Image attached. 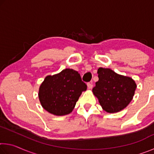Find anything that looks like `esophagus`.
I'll use <instances>...</instances> for the list:
<instances>
[{"label":"esophagus","instance_id":"esophagus-1","mask_svg":"<svg viewBox=\"0 0 154 154\" xmlns=\"http://www.w3.org/2000/svg\"><path fill=\"white\" fill-rule=\"evenodd\" d=\"M88 89H92V87H93V83H92V82H89V83H88Z\"/></svg>","mask_w":154,"mask_h":154}]
</instances>
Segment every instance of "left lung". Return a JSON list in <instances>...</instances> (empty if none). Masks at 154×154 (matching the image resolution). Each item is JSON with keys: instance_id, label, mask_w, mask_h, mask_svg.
Masks as SVG:
<instances>
[{"instance_id": "8db88e82", "label": "left lung", "mask_w": 154, "mask_h": 154, "mask_svg": "<svg viewBox=\"0 0 154 154\" xmlns=\"http://www.w3.org/2000/svg\"><path fill=\"white\" fill-rule=\"evenodd\" d=\"M98 74L99 79L92 92L104 110L116 113L126 107L137 88L134 81L109 69L99 68Z\"/></svg>"}]
</instances>
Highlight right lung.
<instances>
[{
  "mask_svg": "<svg viewBox=\"0 0 154 154\" xmlns=\"http://www.w3.org/2000/svg\"><path fill=\"white\" fill-rule=\"evenodd\" d=\"M87 85L77 71L66 69L60 73L45 77L41 85L38 98L43 107L56 116H64L73 110Z\"/></svg>",
  "mask_w": 154,
  "mask_h": 154,
  "instance_id": "right-lung-1",
  "label": "right lung"
}]
</instances>
